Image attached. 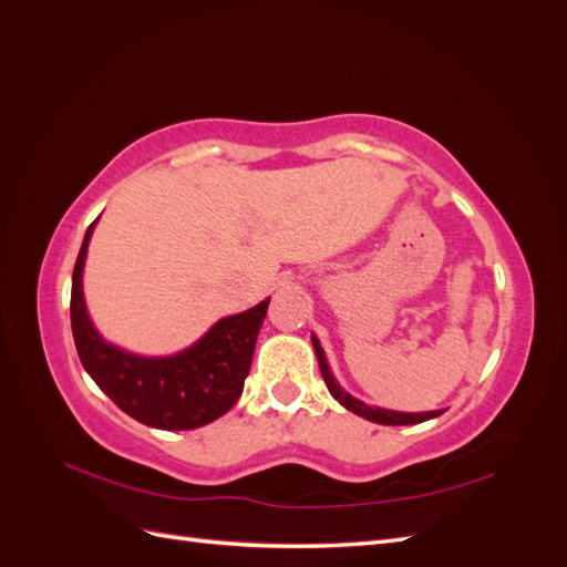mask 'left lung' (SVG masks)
I'll list each match as a JSON object with an SVG mask.
<instances>
[{
    "label": "left lung",
    "instance_id": "8db88e82",
    "mask_svg": "<svg viewBox=\"0 0 567 567\" xmlns=\"http://www.w3.org/2000/svg\"><path fill=\"white\" fill-rule=\"evenodd\" d=\"M312 346H315V352H317V359H319V369H321V375H323V381H326V388H329V392L333 394V398H336L342 406L350 409L352 414L362 416V419H369V421H373V423H381V425H411V423H423V421H427V419H435V416L442 414V411H425V414H402V411L367 406L364 402H359V400L350 398V394L336 383L329 364H326L323 350H321L319 340H317L315 336H312Z\"/></svg>",
    "mask_w": 567,
    "mask_h": 567
}]
</instances>
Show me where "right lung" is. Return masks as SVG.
I'll return each instance as SVG.
<instances>
[{
	"label": "right lung",
	"mask_w": 567,
	"mask_h": 567,
	"mask_svg": "<svg viewBox=\"0 0 567 567\" xmlns=\"http://www.w3.org/2000/svg\"><path fill=\"white\" fill-rule=\"evenodd\" d=\"M92 229L84 234L71 288V326L84 371L127 416L161 431H194L227 414L244 392L269 300L219 319L194 348L175 357L127 354L101 340L84 310L82 265Z\"/></svg>",
	"instance_id": "right-lung-1"
}]
</instances>
